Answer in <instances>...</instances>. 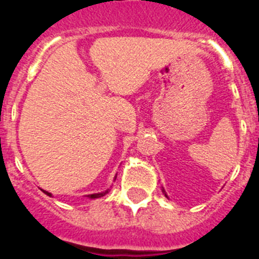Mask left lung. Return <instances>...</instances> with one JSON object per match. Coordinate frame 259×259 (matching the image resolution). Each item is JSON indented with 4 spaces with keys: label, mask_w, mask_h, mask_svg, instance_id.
<instances>
[{
    "label": "left lung",
    "mask_w": 259,
    "mask_h": 259,
    "mask_svg": "<svg viewBox=\"0 0 259 259\" xmlns=\"http://www.w3.org/2000/svg\"><path fill=\"white\" fill-rule=\"evenodd\" d=\"M165 197H167V194H165ZM167 198H168V197H167Z\"/></svg>",
    "instance_id": "obj_1"
}]
</instances>
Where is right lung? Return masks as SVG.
Segmentation results:
<instances>
[{
  "label": "right lung",
  "mask_w": 259,
  "mask_h": 259,
  "mask_svg": "<svg viewBox=\"0 0 259 259\" xmlns=\"http://www.w3.org/2000/svg\"><path fill=\"white\" fill-rule=\"evenodd\" d=\"M42 192L46 193L47 195H49V197H51V193H48V192H46V190H42ZM108 193V190H105V192H103V193H96V194H90L89 197L90 198H92V199H94V198H100V197H103V195H105Z\"/></svg>",
  "instance_id": "1"
}]
</instances>
